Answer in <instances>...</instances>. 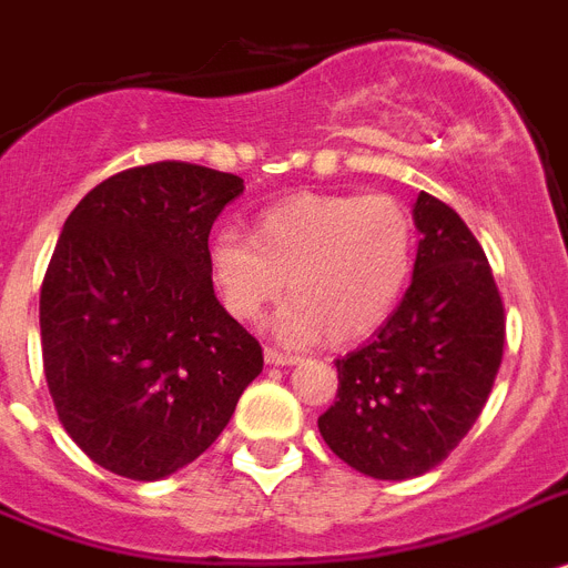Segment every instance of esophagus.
Masks as SVG:
<instances>
[{"label":"esophagus","mask_w":568,"mask_h":568,"mask_svg":"<svg viewBox=\"0 0 568 568\" xmlns=\"http://www.w3.org/2000/svg\"><path fill=\"white\" fill-rule=\"evenodd\" d=\"M300 361V355H294V352H280V349H274V346H268V349H265V364H271V366H292V364H297Z\"/></svg>","instance_id":"esophagus-1"}]
</instances>
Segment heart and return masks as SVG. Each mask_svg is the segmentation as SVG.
<instances>
[{"mask_svg":"<svg viewBox=\"0 0 568 568\" xmlns=\"http://www.w3.org/2000/svg\"><path fill=\"white\" fill-rule=\"evenodd\" d=\"M413 219L389 195H294L256 216L254 236L225 227L211 274L227 312L256 321L283 297L276 335L332 343L373 335L398 306L413 271Z\"/></svg>","mask_w":568,"mask_h":568,"instance_id":"obj_1","label":"heart"}]
</instances>
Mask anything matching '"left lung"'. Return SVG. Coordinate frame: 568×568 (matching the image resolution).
Instances as JSON below:
<instances>
[{"instance_id": "left-lung-1", "label": "left lung", "mask_w": 568, "mask_h": 568, "mask_svg": "<svg viewBox=\"0 0 568 568\" xmlns=\"http://www.w3.org/2000/svg\"><path fill=\"white\" fill-rule=\"evenodd\" d=\"M413 283L373 341L337 357L317 418L332 454L373 479L422 476L468 436L503 364L505 306L483 245L454 207L418 193Z\"/></svg>"}]
</instances>
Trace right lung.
I'll return each instance as SVG.
<instances>
[{
	"mask_svg": "<svg viewBox=\"0 0 568 568\" xmlns=\"http://www.w3.org/2000/svg\"><path fill=\"white\" fill-rule=\"evenodd\" d=\"M240 175L132 166L80 199L40 292L60 424L100 468L152 483L202 456L262 373V346L213 294L207 236Z\"/></svg>",
	"mask_w": 568,
	"mask_h": 568,
	"instance_id": "add662e5",
	"label": "right lung"
}]
</instances>
